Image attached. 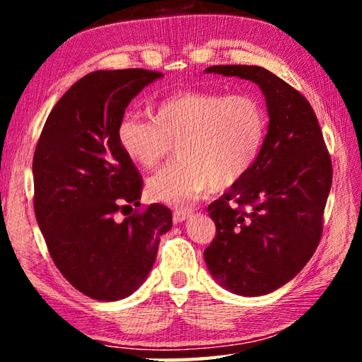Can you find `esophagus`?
Segmentation results:
<instances>
[{"label": "esophagus", "instance_id": "obj_1", "mask_svg": "<svg viewBox=\"0 0 362 362\" xmlns=\"http://www.w3.org/2000/svg\"><path fill=\"white\" fill-rule=\"evenodd\" d=\"M189 214H192V211H189V209H175L174 214H173L174 222L175 223H182L183 220H185L189 216Z\"/></svg>", "mask_w": 362, "mask_h": 362}]
</instances>
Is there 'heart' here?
Masks as SVG:
<instances>
[{"label": "heart", "instance_id": "b5f03b06", "mask_svg": "<svg viewBox=\"0 0 362 362\" xmlns=\"http://www.w3.org/2000/svg\"><path fill=\"white\" fill-rule=\"evenodd\" d=\"M268 129L262 102L249 93L179 90L158 100L153 121L124 113L118 142L145 170L155 169L177 145V159L146 182L159 203L183 207L212 185L226 188L249 174L260 156Z\"/></svg>", "mask_w": 362, "mask_h": 362}]
</instances>
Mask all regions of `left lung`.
<instances>
[{"label":"left lung","instance_id":"8db88e82","mask_svg":"<svg viewBox=\"0 0 362 362\" xmlns=\"http://www.w3.org/2000/svg\"><path fill=\"white\" fill-rule=\"evenodd\" d=\"M207 73L250 79L267 100L269 124L249 174L207 206L216 236L204 260L220 284L265 296L291 281L321 241L332 159L305 95L262 66L214 65Z\"/></svg>","mask_w":362,"mask_h":362}]
</instances>
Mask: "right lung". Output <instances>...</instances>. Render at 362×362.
I'll use <instances>...</instances> for the list:
<instances>
[{"mask_svg": "<svg viewBox=\"0 0 362 362\" xmlns=\"http://www.w3.org/2000/svg\"><path fill=\"white\" fill-rule=\"evenodd\" d=\"M161 76L144 69L89 73L56 103L35 148L33 207L49 255L75 289L102 302L144 283L173 226L166 206L137 209L144 180L118 142L126 107Z\"/></svg>", "mask_w": 362, "mask_h": 362, "instance_id": "1", "label": "right lung"}]
</instances>
